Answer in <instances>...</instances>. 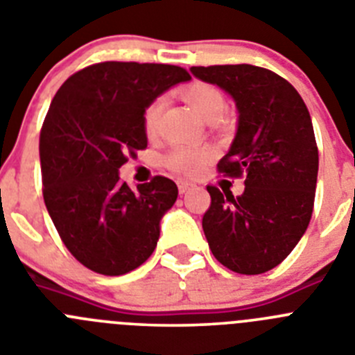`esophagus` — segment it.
I'll return each mask as SVG.
<instances>
[{
  "label": "esophagus",
  "instance_id": "obj_1",
  "mask_svg": "<svg viewBox=\"0 0 355 355\" xmlns=\"http://www.w3.org/2000/svg\"><path fill=\"white\" fill-rule=\"evenodd\" d=\"M192 187H193V184L188 183V181H178V188H180V193L188 192V190H190Z\"/></svg>",
  "mask_w": 355,
  "mask_h": 355
}]
</instances>
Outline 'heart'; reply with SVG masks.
Listing matches in <instances>:
<instances>
[{
  "label": "heart",
  "instance_id": "heart-1",
  "mask_svg": "<svg viewBox=\"0 0 355 355\" xmlns=\"http://www.w3.org/2000/svg\"><path fill=\"white\" fill-rule=\"evenodd\" d=\"M184 101L192 106V110L205 121L213 122L224 114L225 97L215 85L206 81H192L181 89ZM163 101L159 97L153 99L146 106L142 115L144 130L147 135H153L158 128L159 115H162ZM211 149H193V147H175L165 156V165L171 171L183 175H196L202 171L206 163L211 159Z\"/></svg>",
  "mask_w": 355,
  "mask_h": 355
}]
</instances>
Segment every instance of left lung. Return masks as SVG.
Masks as SVG:
<instances>
[{
    "instance_id": "8db88e82",
    "label": "left lung",
    "mask_w": 355,
    "mask_h": 355,
    "mask_svg": "<svg viewBox=\"0 0 355 355\" xmlns=\"http://www.w3.org/2000/svg\"><path fill=\"white\" fill-rule=\"evenodd\" d=\"M236 101L238 131L216 171L245 178L238 197L208 184L202 229L213 256L229 270H272L306 233L315 206L318 147L306 103L293 85L258 65L192 67Z\"/></svg>"
}]
</instances>
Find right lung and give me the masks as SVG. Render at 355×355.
<instances>
[{
  "label": "right lung",
  "instance_id": "right-lung-1",
  "mask_svg": "<svg viewBox=\"0 0 355 355\" xmlns=\"http://www.w3.org/2000/svg\"><path fill=\"white\" fill-rule=\"evenodd\" d=\"M188 80L178 65L101 62L53 97L39 140L44 202L69 252L96 274H128L156 249L178 187L155 175L131 190L119 168L147 147L146 106Z\"/></svg>",
  "mask_w": 355,
  "mask_h": 355
}]
</instances>
